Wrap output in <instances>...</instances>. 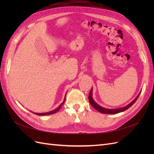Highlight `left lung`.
Returning a JSON list of instances; mask_svg holds the SVG:
<instances>
[{"mask_svg": "<svg viewBox=\"0 0 154 154\" xmlns=\"http://www.w3.org/2000/svg\"><path fill=\"white\" fill-rule=\"evenodd\" d=\"M140 93L141 92H139V94L137 95V96L136 97V98H135L132 102H130V103L129 104H128L127 106L120 107V108H118V109H106V108H105V107L101 106L100 105H98L97 103H96L95 101L93 100V97H92V87L91 88V90L90 91L89 95H88V100H89L91 105L93 107H94V108L96 110H97V111L103 113V114H118V113H119V112H122L129 109L130 107L132 105H133L135 102L136 101V100H137L139 95H140Z\"/></svg>", "mask_w": 154, "mask_h": 154, "instance_id": "1", "label": "left lung"}]
</instances>
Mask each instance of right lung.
I'll return each instance as SVG.
<instances>
[{"mask_svg": "<svg viewBox=\"0 0 154 154\" xmlns=\"http://www.w3.org/2000/svg\"><path fill=\"white\" fill-rule=\"evenodd\" d=\"M65 100H66V97H65V98H64L63 101L62 103L61 104H60V105L57 107V109H54V110H52V111L48 112H45V113H36V112H32V113H34V114H35L36 115H38V116H45V115H50V114H54V113H56V112H57L60 109V108H61L62 106L63 105L64 102H65ZM30 112H31V111H30Z\"/></svg>", "mask_w": 154, "mask_h": 154, "instance_id": "add662e5", "label": "right lung"}]
</instances>
